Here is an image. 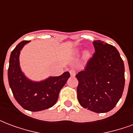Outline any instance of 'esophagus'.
Returning a JSON list of instances; mask_svg holds the SVG:
<instances>
[{
  "label": "esophagus",
  "mask_w": 133,
  "mask_h": 133,
  "mask_svg": "<svg viewBox=\"0 0 133 133\" xmlns=\"http://www.w3.org/2000/svg\"><path fill=\"white\" fill-rule=\"evenodd\" d=\"M69 72H70V75H71L72 77H74V76L75 75V71L74 70H70Z\"/></svg>",
  "instance_id": "34e87169"
}]
</instances>
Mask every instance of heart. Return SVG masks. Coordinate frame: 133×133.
<instances>
[{
	"label": "heart",
	"mask_w": 133,
	"mask_h": 133,
	"mask_svg": "<svg viewBox=\"0 0 133 133\" xmlns=\"http://www.w3.org/2000/svg\"><path fill=\"white\" fill-rule=\"evenodd\" d=\"M81 50L80 49H75L74 50V53H75V55H79L80 53H81ZM91 57V54H90V52L89 51H86V52H85L84 53V58L85 59V60H89L90 58Z\"/></svg>",
	"instance_id": "heart-1"
}]
</instances>
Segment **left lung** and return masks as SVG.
<instances>
[{"label": "left lung", "instance_id": "obj_1", "mask_svg": "<svg viewBox=\"0 0 133 133\" xmlns=\"http://www.w3.org/2000/svg\"><path fill=\"white\" fill-rule=\"evenodd\" d=\"M95 52L85 68L75 75L78 100L90 111L103 113L114 108L125 86L124 63L117 50L101 41H94Z\"/></svg>", "mask_w": 133, "mask_h": 133}]
</instances>
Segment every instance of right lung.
I'll return each mask as SVG.
<instances>
[{
    "label": "right lung",
    "mask_w": 133,
    "mask_h": 133,
    "mask_svg": "<svg viewBox=\"0 0 133 133\" xmlns=\"http://www.w3.org/2000/svg\"><path fill=\"white\" fill-rule=\"evenodd\" d=\"M30 41H23L11 52L8 77L13 96L19 105L27 110L38 112L51 108L58 99L59 92L70 78L69 72L60 76H50L41 81L27 78L20 65V53Z\"/></svg>",
    "instance_id": "add662e5"
}]
</instances>
